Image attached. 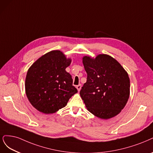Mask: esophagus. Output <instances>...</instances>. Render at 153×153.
Instances as JSON below:
<instances>
[{
  "label": "esophagus",
  "instance_id": "1",
  "mask_svg": "<svg viewBox=\"0 0 153 153\" xmlns=\"http://www.w3.org/2000/svg\"><path fill=\"white\" fill-rule=\"evenodd\" d=\"M76 88H77V90H78V92H80V89H81V87H82V85H81V84H79L78 85H76Z\"/></svg>",
  "mask_w": 153,
  "mask_h": 153
}]
</instances>
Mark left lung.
Segmentation results:
<instances>
[{
  "label": "left lung",
  "mask_w": 153,
  "mask_h": 153,
  "mask_svg": "<svg viewBox=\"0 0 153 153\" xmlns=\"http://www.w3.org/2000/svg\"><path fill=\"white\" fill-rule=\"evenodd\" d=\"M87 82L80 92L88 111L102 119L119 114L130 95L127 73L112 57L100 54L94 59L83 57Z\"/></svg>",
  "instance_id": "obj_1"
}]
</instances>
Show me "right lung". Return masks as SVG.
Instances as JSON below:
<instances>
[{"label":"right lung","mask_w":153,"mask_h":153,"mask_svg":"<svg viewBox=\"0 0 153 153\" xmlns=\"http://www.w3.org/2000/svg\"><path fill=\"white\" fill-rule=\"evenodd\" d=\"M59 51H52L36 61L29 68L25 80L26 94L39 111L50 114L65 107L78 92L65 69L70 65Z\"/></svg>","instance_id":"right-lung-1"}]
</instances>
